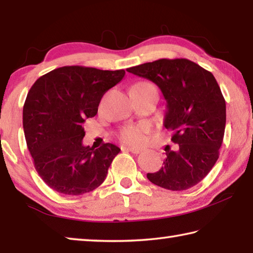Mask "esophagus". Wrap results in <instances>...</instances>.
Listing matches in <instances>:
<instances>
[{"label":"esophagus","instance_id":"1","mask_svg":"<svg viewBox=\"0 0 253 253\" xmlns=\"http://www.w3.org/2000/svg\"><path fill=\"white\" fill-rule=\"evenodd\" d=\"M126 148L129 152H131L132 154H139V153H142V151H143V149L140 148V147H135V146H128Z\"/></svg>","mask_w":253,"mask_h":253}]
</instances>
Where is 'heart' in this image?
<instances>
[{
  "label": "heart",
  "instance_id": "1",
  "mask_svg": "<svg viewBox=\"0 0 253 253\" xmlns=\"http://www.w3.org/2000/svg\"><path fill=\"white\" fill-rule=\"evenodd\" d=\"M151 130L146 124H138V125H129L123 128L121 131V138L123 142L128 144H140L145 138V134Z\"/></svg>",
  "mask_w": 253,
  "mask_h": 253
}]
</instances>
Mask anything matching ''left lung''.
I'll use <instances>...</instances> for the list:
<instances>
[{"label":"left lung","mask_w":253,"mask_h":253,"mask_svg":"<svg viewBox=\"0 0 253 253\" xmlns=\"http://www.w3.org/2000/svg\"><path fill=\"white\" fill-rule=\"evenodd\" d=\"M128 72L153 81L166 100L164 127L177 149L166 146L164 166L147 178L157 186L184 191L207 176L219 158L225 129V100L215 78L187 59H160Z\"/></svg>","instance_id":"8db88e82"}]
</instances>
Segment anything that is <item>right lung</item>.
<instances>
[{
	"label": "right lung",
	"mask_w": 253,
	"mask_h": 253,
	"mask_svg": "<svg viewBox=\"0 0 253 253\" xmlns=\"http://www.w3.org/2000/svg\"><path fill=\"white\" fill-rule=\"evenodd\" d=\"M125 70L67 66L40 77L23 106L25 140L38 174L59 193L81 195L105 181L121 152L107 143L84 146V123L96 116L102 96L121 83Z\"/></svg>",
	"instance_id": "right-lung-1"
}]
</instances>
